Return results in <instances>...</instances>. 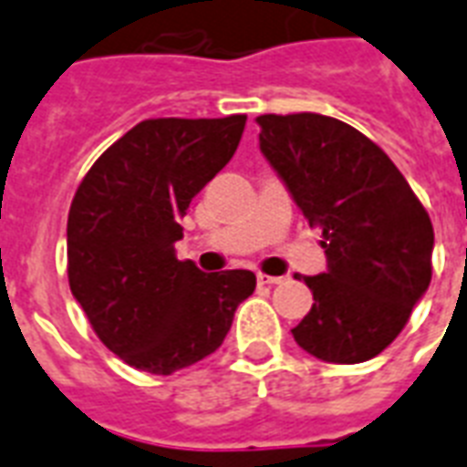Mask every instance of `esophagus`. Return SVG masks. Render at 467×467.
<instances>
[{
	"instance_id": "34e87169",
	"label": "esophagus",
	"mask_w": 467,
	"mask_h": 467,
	"mask_svg": "<svg viewBox=\"0 0 467 467\" xmlns=\"http://www.w3.org/2000/svg\"><path fill=\"white\" fill-rule=\"evenodd\" d=\"M285 277H277V275H263L258 273V285H280Z\"/></svg>"
}]
</instances>
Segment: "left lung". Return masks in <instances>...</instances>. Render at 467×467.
Wrapping results in <instances>:
<instances>
[{
    "instance_id": "left-lung-1",
    "label": "left lung",
    "mask_w": 467,
    "mask_h": 467,
    "mask_svg": "<svg viewBox=\"0 0 467 467\" xmlns=\"http://www.w3.org/2000/svg\"><path fill=\"white\" fill-rule=\"evenodd\" d=\"M260 150L321 229L328 270L305 277L314 305L295 341L327 363L388 348L431 283L433 226L378 143L324 114H263Z\"/></svg>"
}]
</instances>
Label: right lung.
Segmentation results:
<instances>
[{"label": "right lung", "mask_w": 467, "mask_h": 467, "mask_svg": "<svg viewBox=\"0 0 467 467\" xmlns=\"http://www.w3.org/2000/svg\"><path fill=\"white\" fill-rule=\"evenodd\" d=\"M244 126L245 114L146 119L97 158L72 197V297L131 368L172 375L212 356L255 290L251 270L202 273L175 255L180 216L234 158Z\"/></svg>", "instance_id": "1"}]
</instances>
